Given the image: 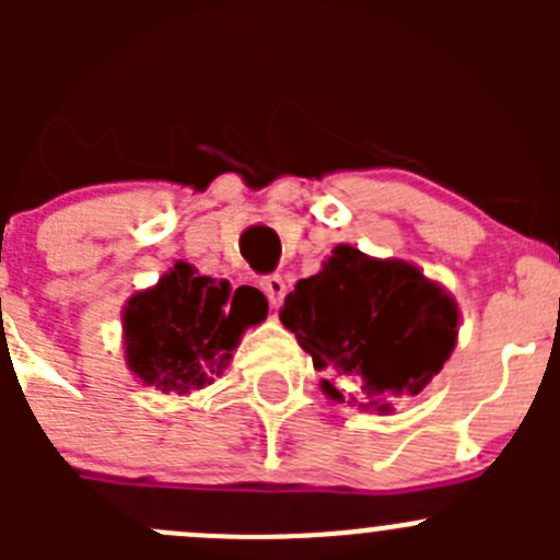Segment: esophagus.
<instances>
[{
    "label": "esophagus",
    "instance_id": "1",
    "mask_svg": "<svg viewBox=\"0 0 560 560\" xmlns=\"http://www.w3.org/2000/svg\"><path fill=\"white\" fill-rule=\"evenodd\" d=\"M259 287H262V292H265V295H268L270 306H279V303L284 301V295H287V281H284V276H279V273L265 276V279L259 281Z\"/></svg>",
    "mask_w": 560,
    "mask_h": 560
}]
</instances>
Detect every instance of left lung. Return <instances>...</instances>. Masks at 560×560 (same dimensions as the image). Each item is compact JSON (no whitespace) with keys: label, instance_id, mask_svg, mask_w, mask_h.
<instances>
[{"label":"left lung","instance_id":"obj_1","mask_svg":"<svg viewBox=\"0 0 560 560\" xmlns=\"http://www.w3.org/2000/svg\"><path fill=\"white\" fill-rule=\"evenodd\" d=\"M279 319L312 354L314 369L358 382L365 404L387 411L442 371L457 336L453 298L400 259L336 246L319 273L301 279ZM330 398H343L325 382Z\"/></svg>","mask_w":560,"mask_h":560}]
</instances>
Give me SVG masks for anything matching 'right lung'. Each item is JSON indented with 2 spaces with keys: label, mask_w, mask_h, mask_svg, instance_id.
<instances>
[{
  "label": "right lung",
  "mask_w": 560,
  "mask_h": 560,
  "mask_svg": "<svg viewBox=\"0 0 560 560\" xmlns=\"http://www.w3.org/2000/svg\"><path fill=\"white\" fill-rule=\"evenodd\" d=\"M268 314V301L254 287L233 290L228 279L197 276L175 262L154 290L129 301L124 343L129 369L162 393H189L211 385L248 325Z\"/></svg>",
  "instance_id": "1"
}]
</instances>
